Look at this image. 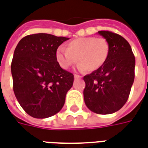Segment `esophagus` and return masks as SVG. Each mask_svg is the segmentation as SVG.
Instances as JSON below:
<instances>
[{
	"label": "esophagus",
	"mask_w": 148,
	"mask_h": 148,
	"mask_svg": "<svg viewBox=\"0 0 148 148\" xmlns=\"http://www.w3.org/2000/svg\"><path fill=\"white\" fill-rule=\"evenodd\" d=\"M81 77L82 76H80V75H74V78L75 79H80Z\"/></svg>",
	"instance_id": "1"
}]
</instances>
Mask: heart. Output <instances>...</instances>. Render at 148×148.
<instances>
[{"instance_id":"obj_1","label":"heart","mask_w":148,"mask_h":148,"mask_svg":"<svg viewBox=\"0 0 148 148\" xmlns=\"http://www.w3.org/2000/svg\"><path fill=\"white\" fill-rule=\"evenodd\" d=\"M110 52V46L106 38L83 37L70 41L66 49L59 47L56 58L64 69H69L78 61L79 69L94 72L105 64Z\"/></svg>"}]
</instances>
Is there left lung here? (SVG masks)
<instances>
[{
  "label": "left lung",
  "mask_w": 148,
  "mask_h": 148,
  "mask_svg": "<svg viewBox=\"0 0 148 148\" xmlns=\"http://www.w3.org/2000/svg\"><path fill=\"white\" fill-rule=\"evenodd\" d=\"M108 41L110 52L105 64L84 77V98L87 108L99 114L115 113L129 99L135 77V57L129 43L122 36L100 31Z\"/></svg>",
  "instance_id": "8db88e82"
}]
</instances>
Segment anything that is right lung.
<instances>
[{"label": "right lung", "instance_id": "1", "mask_svg": "<svg viewBox=\"0 0 148 148\" xmlns=\"http://www.w3.org/2000/svg\"><path fill=\"white\" fill-rule=\"evenodd\" d=\"M69 39L45 33L30 34L15 49L11 65L14 93L31 117H51L63 107L74 75L61 69L56 52Z\"/></svg>", "mask_w": 148, "mask_h": 148}]
</instances>
